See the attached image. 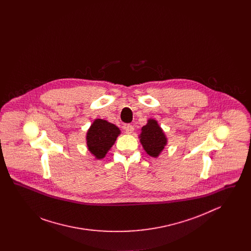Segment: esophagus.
Segmentation results:
<instances>
[{
  "mask_svg": "<svg viewBox=\"0 0 251 251\" xmlns=\"http://www.w3.org/2000/svg\"><path fill=\"white\" fill-rule=\"evenodd\" d=\"M123 128H124V130L126 131V133H128V134H131L133 132V130H134L132 125H125Z\"/></svg>",
  "mask_w": 251,
  "mask_h": 251,
  "instance_id": "obj_1",
  "label": "esophagus"
}]
</instances>
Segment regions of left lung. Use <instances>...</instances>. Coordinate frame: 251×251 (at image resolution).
<instances>
[{
    "label": "left lung",
    "instance_id": "obj_1",
    "mask_svg": "<svg viewBox=\"0 0 251 251\" xmlns=\"http://www.w3.org/2000/svg\"><path fill=\"white\" fill-rule=\"evenodd\" d=\"M140 143L147 154L158 158L167 147V137L164 130L154 119H149L139 134Z\"/></svg>",
    "mask_w": 251,
    "mask_h": 251
}]
</instances>
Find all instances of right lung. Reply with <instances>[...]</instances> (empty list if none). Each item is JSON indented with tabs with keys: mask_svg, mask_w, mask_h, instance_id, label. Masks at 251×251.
Segmentation results:
<instances>
[{
	"mask_svg": "<svg viewBox=\"0 0 251 251\" xmlns=\"http://www.w3.org/2000/svg\"><path fill=\"white\" fill-rule=\"evenodd\" d=\"M120 128L101 119H96L86 131L85 140L88 151L97 159H103L120 134Z\"/></svg>",
	"mask_w": 251,
	"mask_h": 251,
	"instance_id": "1",
	"label": "right lung"
}]
</instances>
